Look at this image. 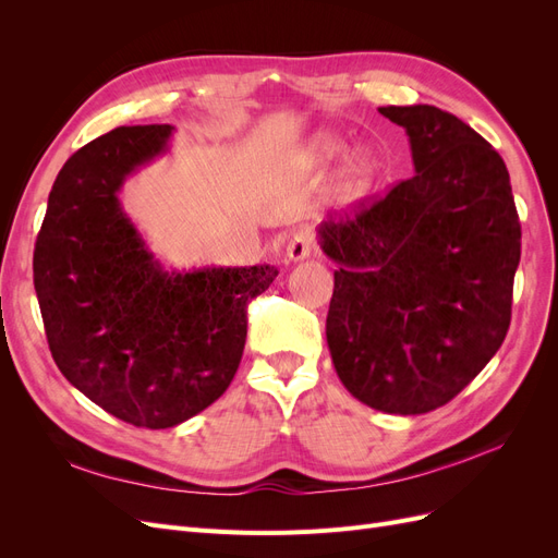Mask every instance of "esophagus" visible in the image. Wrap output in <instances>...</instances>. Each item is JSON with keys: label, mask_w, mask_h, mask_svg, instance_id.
Instances as JSON below:
<instances>
[{"label": "esophagus", "mask_w": 558, "mask_h": 558, "mask_svg": "<svg viewBox=\"0 0 558 558\" xmlns=\"http://www.w3.org/2000/svg\"><path fill=\"white\" fill-rule=\"evenodd\" d=\"M314 251V234L310 230H300L291 234V240L286 242V258L289 260H305Z\"/></svg>", "instance_id": "esophagus-1"}]
</instances>
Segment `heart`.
<instances>
[{
	"label": "heart",
	"instance_id": "1",
	"mask_svg": "<svg viewBox=\"0 0 558 558\" xmlns=\"http://www.w3.org/2000/svg\"><path fill=\"white\" fill-rule=\"evenodd\" d=\"M347 150H349V144L342 137H337V134H330V132H324L312 142L310 158L316 165H332L340 158H344ZM377 170H379V162L373 154H367V150L351 154L347 158L344 172H342V193H344V197L365 195L369 191V185H373L375 177H377Z\"/></svg>",
	"mask_w": 558,
	"mask_h": 558
}]
</instances>
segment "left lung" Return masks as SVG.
<instances>
[{
    "label": "left lung",
    "mask_w": 558,
    "mask_h": 558,
    "mask_svg": "<svg viewBox=\"0 0 558 558\" xmlns=\"http://www.w3.org/2000/svg\"><path fill=\"white\" fill-rule=\"evenodd\" d=\"M410 137L414 177L318 226L337 265L326 337L367 408L426 414L496 356L512 316L521 226L494 146L430 105L379 107Z\"/></svg>",
    "instance_id": "1"
}]
</instances>
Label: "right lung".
Returning a JSON list of instances; mask_svg holds the SVG:
<instances>
[{
	"label": "right lung",
	"mask_w": 558,
	"mask_h": 558,
	"mask_svg": "<svg viewBox=\"0 0 558 558\" xmlns=\"http://www.w3.org/2000/svg\"><path fill=\"white\" fill-rule=\"evenodd\" d=\"M172 125L116 128L64 162L35 244L50 353L72 386L125 424L172 428L226 393L246 305L277 267L170 272L123 211V183L167 154Z\"/></svg>",
	"instance_id": "obj_1"
}]
</instances>
